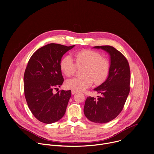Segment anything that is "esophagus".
I'll list each match as a JSON object with an SVG mask.
<instances>
[{
  "mask_svg": "<svg viewBox=\"0 0 154 154\" xmlns=\"http://www.w3.org/2000/svg\"><path fill=\"white\" fill-rule=\"evenodd\" d=\"M77 93V91H75V90H72V94H75V93Z\"/></svg>",
  "mask_w": 154,
  "mask_h": 154,
  "instance_id": "esophagus-1",
  "label": "esophagus"
}]
</instances>
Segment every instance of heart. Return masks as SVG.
I'll return each mask as SVG.
<instances>
[{"instance_id": "heart-1", "label": "heart", "mask_w": 154, "mask_h": 154, "mask_svg": "<svg viewBox=\"0 0 154 154\" xmlns=\"http://www.w3.org/2000/svg\"><path fill=\"white\" fill-rule=\"evenodd\" d=\"M76 64L69 55L64 57L60 62V68L63 73L67 77L73 75L78 67H84L81 77L67 80L66 86L73 90L84 91L90 87L94 82L100 84L107 78L109 70V62L106 58L102 57L97 52L84 49L74 54Z\"/></svg>"}]
</instances>
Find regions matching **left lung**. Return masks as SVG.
I'll return each instance as SVG.
<instances>
[{
	"label": "left lung",
	"instance_id": "left-lung-1",
	"mask_svg": "<svg viewBox=\"0 0 154 154\" xmlns=\"http://www.w3.org/2000/svg\"><path fill=\"white\" fill-rule=\"evenodd\" d=\"M109 55V70L106 79L94 90L97 98H87L84 112L91 122L105 123L115 119L123 109L130 91V69L126 58L112 46H94Z\"/></svg>",
	"mask_w": 154,
	"mask_h": 154
}]
</instances>
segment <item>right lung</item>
Wrapping results in <instances>:
<instances>
[{
	"mask_svg": "<svg viewBox=\"0 0 154 154\" xmlns=\"http://www.w3.org/2000/svg\"><path fill=\"white\" fill-rule=\"evenodd\" d=\"M75 47L51 43L38 49L29 59L24 74V92L28 107L39 121L52 123L64 115L71 90L54 94L63 84L61 58Z\"/></svg>",
	"mask_w": 154,
	"mask_h": 154,
	"instance_id": "add662e5",
	"label": "right lung"
}]
</instances>
